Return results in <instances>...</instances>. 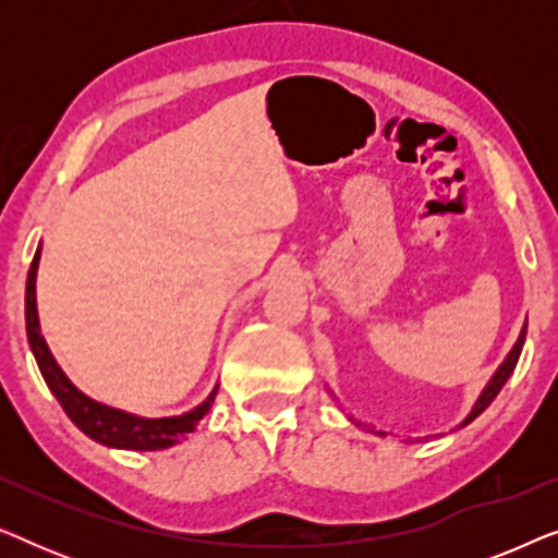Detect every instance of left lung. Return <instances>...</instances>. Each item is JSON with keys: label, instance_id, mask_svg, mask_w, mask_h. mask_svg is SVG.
<instances>
[{"label": "left lung", "instance_id": "left-lung-1", "mask_svg": "<svg viewBox=\"0 0 558 558\" xmlns=\"http://www.w3.org/2000/svg\"><path fill=\"white\" fill-rule=\"evenodd\" d=\"M523 342H525V325H523V330H521V335H518V340H515V345L510 348V353L506 355V361L500 363V368L493 373V378L487 380V386L483 388V393H480V399L475 401V407H472V411L468 414V418H464V422L460 424V426H468L472 418H477L480 414H483V411L490 407L493 403V399L495 396L500 393V388L506 386V380L510 378V373L515 371V363H518V357H521V350H523ZM350 422H353V418H350ZM357 424V422H355ZM361 426V424H357ZM373 434H378V437H386L384 432H376V429H371Z\"/></svg>", "mask_w": 558, "mask_h": 558}]
</instances>
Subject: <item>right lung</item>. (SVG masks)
I'll use <instances>...</instances> for the list:
<instances>
[{"label":"right lung","mask_w":558,"mask_h":558,"mask_svg":"<svg viewBox=\"0 0 558 558\" xmlns=\"http://www.w3.org/2000/svg\"><path fill=\"white\" fill-rule=\"evenodd\" d=\"M40 246L35 251L33 264L27 271V287H25V323H27V340L33 348V355L40 368L45 384L56 396L60 407L68 414V418L78 426V429L90 437L98 445L111 447V449H132V452H155V449H167L178 445L187 437L190 432H195V426L201 424V418L210 411V403L216 399L218 386L213 388L201 407L185 411L180 416H136L129 411L106 407L101 401H94L90 396L78 391L71 384V378L65 376L56 357H52L48 342H45L40 332V317H37V294H35V281H37V266H40Z\"/></svg>","instance_id":"obj_1"}]
</instances>
